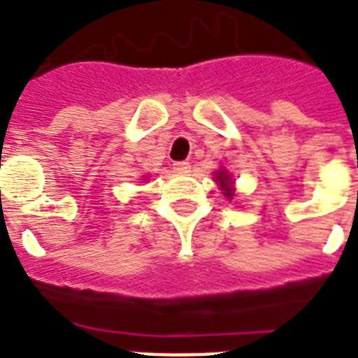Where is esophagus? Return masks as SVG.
I'll list each match as a JSON object with an SVG mask.
<instances>
[{
	"mask_svg": "<svg viewBox=\"0 0 358 358\" xmlns=\"http://www.w3.org/2000/svg\"><path fill=\"white\" fill-rule=\"evenodd\" d=\"M173 171H174V173H178V174L189 173V163H187V162L173 163Z\"/></svg>",
	"mask_w": 358,
	"mask_h": 358,
	"instance_id": "obj_1",
	"label": "esophagus"
}]
</instances>
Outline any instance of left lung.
<instances>
[{
    "label": "left lung",
    "mask_w": 358,
    "mask_h": 358,
    "mask_svg": "<svg viewBox=\"0 0 358 358\" xmlns=\"http://www.w3.org/2000/svg\"><path fill=\"white\" fill-rule=\"evenodd\" d=\"M217 182H219V184H221V185H223V187H224V195H227V196H229V199H230V196H232V195H234V193H232V187H230V182H229V174H224L223 173V171H219V173H217Z\"/></svg>",
    "instance_id": "obj_1"
}]
</instances>
